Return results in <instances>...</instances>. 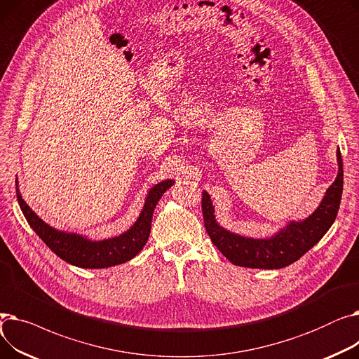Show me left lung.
<instances>
[{
	"label": "left lung",
	"instance_id": "obj_1",
	"mask_svg": "<svg viewBox=\"0 0 359 359\" xmlns=\"http://www.w3.org/2000/svg\"><path fill=\"white\" fill-rule=\"evenodd\" d=\"M337 176L322 202L304 219H292L271 237L253 238L233 233L218 224L208 192H202L203 222L217 249L233 265L253 269H280L298 260L317 244L332 227L344 191V164L341 149L336 151Z\"/></svg>",
	"mask_w": 359,
	"mask_h": 359
}]
</instances>
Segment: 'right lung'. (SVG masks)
Masks as SVG:
<instances>
[{
	"mask_svg": "<svg viewBox=\"0 0 359 359\" xmlns=\"http://www.w3.org/2000/svg\"><path fill=\"white\" fill-rule=\"evenodd\" d=\"M173 179H167L149 187L142 211L134 225L125 233L104 240H91L83 234L68 233L50 227L42 218L37 217V214L22 198L18 182L15 183V189L18 205H20L29 225L56 256L69 265L79 268L103 269L121 265V263L135 257L142 250L151 231V219H153L156 205L168 187L173 186Z\"/></svg>",
	"mask_w": 359,
	"mask_h": 359,
	"instance_id": "obj_1",
	"label": "right lung"
}]
</instances>
